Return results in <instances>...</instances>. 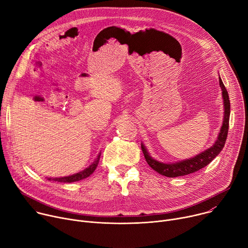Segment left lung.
<instances>
[{
  "instance_id": "8db88e82",
  "label": "left lung",
  "mask_w": 248,
  "mask_h": 248,
  "mask_svg": "<svg viewBox=\"0 0 248 248\" xmlns=\"http://www.w3.org/2000/svg\"><path fill=\"white\" fill-rule=\"evenodd\" d=\"M219 83L222 89L223 99H224V106H225V115H224V121L223 125L221 127L220 133L218 135V138L216 140L215 144L210 147L209 149L205 150L204 152L198 154L194 158H190L179 163H172V164H165L161 163L155 159H153L149 153L147 152L146 148L143 144H141V149L144 154V158L147 162V164L158 173L168 176V178H175V176H182L186 175L192 172H195L199 170L200 169L206 167L209 163L213 161L223 150L227 136H228V130H229V122H230V113H231V104L229 99L228 91L222 81V79L219 77Z\"/></svg>"
}]
</instances>
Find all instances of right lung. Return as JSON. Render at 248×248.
I'll return each instance as SVG.
<instances>
[{"mask_svg":"<svg viewBox=\"0 0 248 248\" xmlns=\"http://www.w3.org/2000/svg\"><path fill=\"white\" fill-rule=\"evenodd\" d=\"M100 155L101 154L98 155L97 159L88 168H86L84 170H82L80 172H78V173L73 174V175L63 176V178H55V179L49 178L48 180L49 181H55V182H58V183H75V182H78V181L84 180V179L88 178L90 174H92L93 171L95 170V169L97 168V166L99 164V160H100Z\"/></svg>","mask_w":248,"mask_h":248,"instance_id":"1","label":"right lung"}]
</instances>
